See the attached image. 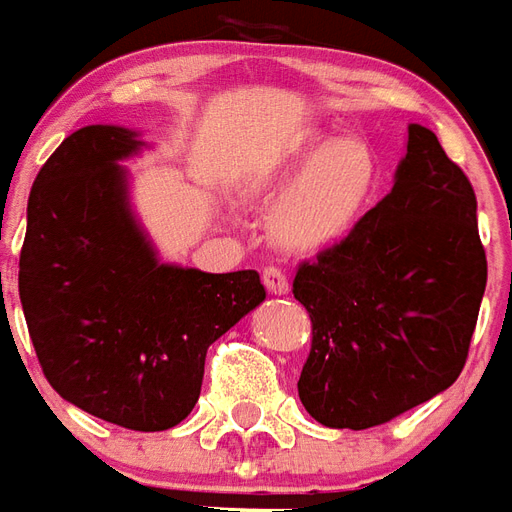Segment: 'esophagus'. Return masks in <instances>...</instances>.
I'll use <instances>...</instances> for the list:
<instances>
[{"instance_id": "34e87169", "label": "esophagus", "mask_w": 512, "mask_h": 512, "mask_svg": "<svg viewBox=\"0 0 512 512\" xmlns=\"http://www.w3.org/2000/svg\"><path fill=\"white\" fill-rule=\"evenodd\" d=\"M262 281L267 286V292H273V295H286L289 292V278L278 267H264Z\"/></svg>"}]
</instances>
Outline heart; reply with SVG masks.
Wrapping results in <instances>:
<instances>
[{
    "label": "heart",
    "instance_id": "obj_1",
    "mask_svg": "<svg viewBox=\"0 0 512 512\" xmlns=\"http://www.w3.org/2000/svg\"><path fill=\"white\" fill-rule=\"evenodd\" d=\"M378 157L361 137L306 132L253 179V195L275 201L270 237L289 253L339 245L364 217L378 187Z\"/></svg>",
    "mask_w": 512,
    "mask_h": 512
}]
</instances>
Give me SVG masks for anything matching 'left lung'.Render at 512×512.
Wrapping results in <instances>:
<instances>
[{
	"mask_svg": "<svg viewBox=\"0 0 512 512\" xmlns=\"http://www.w3.org/2000/svg\"><path fill=\"white\" fill-rule=\"evenodd\" d=\"M488 281L477 198L438 137L408 126L394 187L347 237L297 267L311 317L297 394L325 427L391 422L458 380Z\"/></svg>",
	"mask_w": 512,
	"mask_h": 512,
	"instance_id": "8db88e82",
	"label": "left lung"
}]
</instances>
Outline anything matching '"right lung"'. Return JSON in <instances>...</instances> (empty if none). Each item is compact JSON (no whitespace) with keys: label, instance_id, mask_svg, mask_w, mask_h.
I'll list each match as a JSON object with an SVG mask.
<instances>
[{"label":"right lung","instance_id":"add662e5","mask_svg":"<svg viewBox=\"0 0 512 512\" xmlns=\"http://www.w3.org/2000/svg\"><path fill=\"white\" fill-rule=\"evenodd\" d=\"M146 146L123 126L65 137L27 204L18 295L52 389L140 433L187 419L209 344L262 303L256 270L162 264L129 204L121 159Z\"/></svg>","mask_w":512,"mask_h":512}]
</instances>
